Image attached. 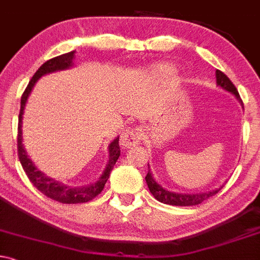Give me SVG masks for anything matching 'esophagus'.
Listing matches in <instances>:
<instances>
[{
  "label": "esophagus",
  "instance_id": "esophagus-1",
  "mask_svg": "<svg viewBox=\"0 0 260 260\" xmlns=\"http://www.w3.org/2000/svg\"><path fill=\"white\" fill-rule=\"evenodd\" d=\"M142 131L140 127H127L121 133L120 136V145H122L124 147H130L133 145H138L141 141Z\"/></svg>",
  "mask_w": 260,
  "mask_h": 260
}]
</instances>
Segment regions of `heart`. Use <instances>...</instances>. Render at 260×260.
I'll list each match as a JSON object with an SVG mask.
<instances>
[{"instance_id":"heart-1","label":"heart","mask_w":260,"mask_h":260,"mask_svg":"<svg viewBox=\"0 0 260 260\" xmlns=\"http://www.w3.org/2000/svg\"><path fill=\"white\" fill-rule=\"evenodd\" d=\"M150 77L153 78V79H165V78L170 77L172 73H174V68L171 66H167V64H157V66L152 67L150 69Z\"/></svg>"}]
</instances>
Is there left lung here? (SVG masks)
<instances>
[{
	"label": "left lung",
	"instance_id": "1",
	"mask_svg": "<svg viewBox=\"0 0 260 260\" xmlns=\"http://www.w3.org/2000/svg\"><path fill=\"white\" fill-rule=\"evenodd\" d=\"M216 82L217 85L220 86L222 89H224L225 91L231 93L232 95L236 96V99L241 103L243 107V103L241 100V96H239L238 90L236 89V86L233 85V83L231 82L230 78L227 77L224 73H222L220 71H216ZM147 186H149L150 192L152 193V196L156 198L157 201H160L161 203H165V205H172V206H196L202 203L203 201H206L207 198L214 196L216 193H218L219 189L222 188L223 186H220L219 188L212 189V191L207 192H198V193H180V192H174L169 191L167 188H165L160 185L158 182H156V180L153 178V175L150 170L149 165V172H147L146 177Z\"/></svg>",
	"mask_w": 260,
	"mask_h": 260
}]
</instances>
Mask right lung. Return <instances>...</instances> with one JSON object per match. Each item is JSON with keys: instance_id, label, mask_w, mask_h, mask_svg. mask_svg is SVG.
<instances>
[{"instance_id": "1", "label": "right lung", "mask_w": 260, "mask_h": 260, "mask_svg": "<svg viewBox=\"0 0 260 260\" xmlns=\"http://www.w3.org/2000/svg\"><path fill=\"white\" fill-rule=\"evenodd\" d=\"M74 58L75 51H72L66 54L58 55V57L52 58V59L47 60L46 63L42 64L32 79L29 80L28 85H27L26 90H24L23 95L21 98V110H19L18 115V138H17V147H18V157L21 161L22 167H23L24 172H26L27 177L29 178L33 186L41 191L44 196L52 198V200L58 201L62 203H84L88 201L93 200L96 197L100 192L104 188L105 183H107L110 171L114 169V165L118 161L120 156V146H119V136L114 139L113 141L109 144V158L107 166H105L104 171L100 175L95 182L89 183L84 186H69L63 183L62 181H58L55 178L48 177L44 172H42L40 169L36 167V165L32 162L29 158L28 153L23 146V135H22V120H23L24 108H26L27 100L32 93L33 88H35L36 83L38 79H41L43 75L54 73L58 71H66V69L72 68L74 66Z\"/></svg>"}]
</instances>
